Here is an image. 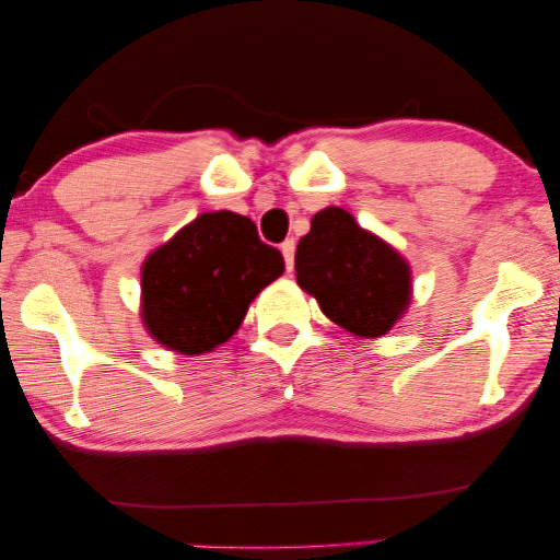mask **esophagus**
Returning <instances> with one entry per match:
<instances>
[{
  "label": "esophagus",
  "mask_w": 560,
  "mask_h": 560,
  "mask_svg": "<svg viewBox=\"0 0 560 560\" xmlns=\"http://www.w3.org/2000/svg\"><path fill=\"white\" fill-rule=\"evenodd\" d=\"M280 250H282V258H285L288 272H292V268H295V241H285L280 245Z\"/></svg>",
  "instance_id": "obj_1"
}]
</instances>
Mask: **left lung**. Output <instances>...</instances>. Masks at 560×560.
Segmentation results:
<instances>
[{
    "mask_svg": "<svg viewBox=\"0 0 560 560\" xmlns=\"http://www.w3.org/2000/svg\"><path fill=\"white\" fill-rule=\"evenodd\" d=\"M298 285L357 337H382L411 300L407 260L342 208L315 213L295 253Z\"/></svg>",
    "mask_w": 560,
    "mask_h": 560,
    "instance_id": "obj_1",
    "label": "left lung"
}]
</instances>
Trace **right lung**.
<instances>
[{"mask_svg":"<svg viewBox=\"0 0 560 560\" xmlns=\"http://www.w3.org/2000/svg\"><path fill=\"white\" fill-rule=\"evenodd\" d=\"M282 270L280 250L260 241L250 218L231 210L198 215L143 262L145 329L180 354L215 350Z\"/></svg>","mask_w":560,"mask_h":560,"instance_id":"right-lung-1","label":"right lung"}]
</instances>
